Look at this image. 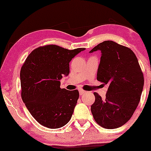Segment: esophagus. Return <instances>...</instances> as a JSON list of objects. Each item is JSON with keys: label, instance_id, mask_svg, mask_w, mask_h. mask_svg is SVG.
Returning <instances> with one entry per match:
<instances>
[{"label": "esophagus", "instance_id": "34e87169", "mask_svg": "<svg viewBox=\"0 0 151 151\" xmlns=\"http://www.w3.org/2000/svg\"><path fill=\"white\" fill-rule=\"evenodd\" d=\"M79 93H80V96H82V95H84V93H86V91H85L82 90V89H80L79 90Z\"/></svg>", "mask_w": 151, "mask_h": 151}]
</instances>
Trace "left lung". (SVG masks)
I'll return each mask as SVG.
<instances>
[{
    "instance_id": "left-lung-1",
    "label": "left lung",
    "mask_w": 151,
    "mask_h": 151,
    "mask_svg": "<svg viewBox=\"0 0 151 151\" xmlns=\"http://www.w3.org/2000/svg\"><path fill=\"white\" fill-rule=\"evenodd\" d=\"M101 51L97 80L109 84L105 100L94 93L91 106L95 121L113 129L129 120L138 106L144 87V76L131 49L111 40L100 43L89 53Z\"/></svg>"
}]
</instances>
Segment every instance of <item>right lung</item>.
Here are the masks:
<instances>
[{
	"label": "right lung",
	"mask_w": 151,
	"mask_h": 151,
	"mask_svg": "<svg viewBox=\"0 0 151 151\" xmlns=\"http://www.w3.org/2000/svg\"><path fill=\"white\" fill-rule=\"evenodd\" d=\"M84 48L73 50L49 45L34 49L20 70L21 96L31 115L49 129L64 127L71 118L79 92L61 88L69 63Z\"/></svg>",
	"instance_id": "1"
}]
</instances>
